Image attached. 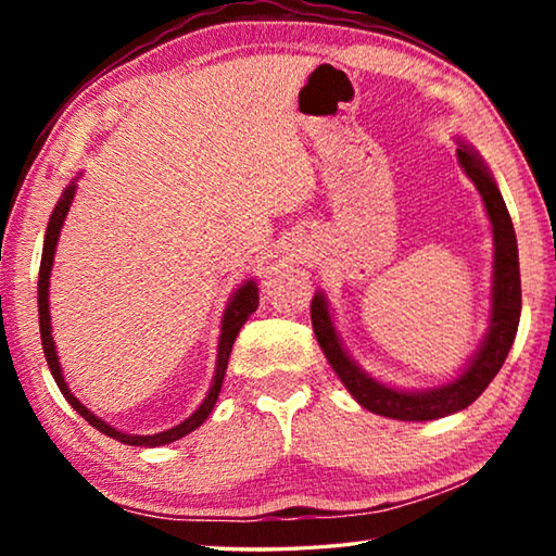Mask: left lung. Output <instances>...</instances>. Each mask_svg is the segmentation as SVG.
Here are the masks:
<instances>
[{
  "instance_id": "1",
  "label": "left lung",
  "mask_w": 556,
  "mask_h": 556,
  "mask_svg": "<svg viewBox=\"0 0 556 556\" xmlns=\"http://www.w3.org/2000/svg\"><path fill=\"white\" fill-rule=\"evenodd\" d=\"M458 166L464 168L466 176L473 181L478 193L483 195V203L493 223V240H495V271H493V314H491V331L485 336V343L468 370L458 380L444 388L427 390V392H400L390 390L384 384L370 380L368 375L355 368V363L345 355L338 343L336 328L328 316V306L321 294L312 301V324L318 338V345L324 348L326 361L343 380L348 392L363 404L365 409L390 419L402 421H427L439 419L446 414L466 409L470 402L481 397L483 390L493 382L497 370L503 368L510 345L515 341L517 324H520L522 308V291H520V260H517V240L510 213L505 208V201L493 176L488 174L481 159H478L468 147L460 144L456 149Z\"/></svg>"
}]
</instances>
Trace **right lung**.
Masks as SVG:
<instances>
[{
	"label": "right lung",
	"mask_w": 556,
	"mask_h": 556,
	"mask_svg": "<svg viewBox=\"0 0 556 556\" xmlns=\"http://www.w3.org/2000/svg\"><path fill=\"white\" fill-rule=\"evenodd\" d=\"M73 193H75V186H68L63 191V195L55 203V208L51 213V220H49V228H46V238H43V255H41V267H39V328H41V345H43V355H46V363H49L51 375L55 384H59V390L63 392V397L68 400L71 407L80 414L83 419L88 421L90 427H96L102 434L110 437V439H117L122 444H129V446H162V444H172V441L181 439L186 434H191L193 429H199L205 419H208V414L215 407V400H218L220 388H223V378H225V368H228V357L232 351V343L235 338H238V331L242 328V324L248 321V318L257 312V304H260V294H257V287L255 281H248V285H242L238 291H235V296L230 299L228 308H225V316H223V333H220V343H218V370H215V380H213V388L208 392V397L203 400V404L199 409H195L191 417L181 425L162 431V434H152V437H131V434H122V431L112 429L105 421L98 419L96 414L88 412L83 404L73 397V392L68 390V384H65L61 368H59V355H55V345H53V338H51V316H49V277H51V267H53V252H55V242H59V235H61V225L65 220V215H68L71 208V201H73Z\"/></svg>",
	"instance_id": "obj_1"
}]
</instances>
